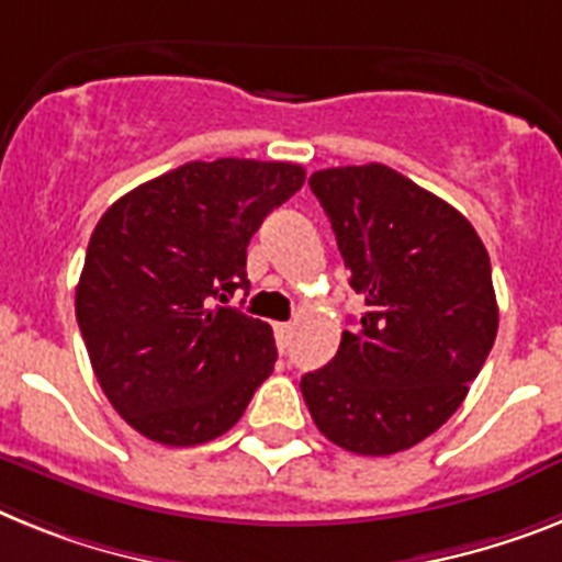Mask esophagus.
I'll return each instance as SVG.
<instances>
[{
	"label": "esophagus",
	"mask_w": 562,
	"mask_h": 562,
	"mask_svg": "<svg viewBox=\"0 0 562 562\" xmlns=\"http://www.w3.org/2000/svg\"><path fill=\"white\" fill-rule=\"evenodd\" d=\"M273 331H277V346H280V351H285V348L291 346V337H294V325L277 323L273 325Z\"/></svg>",
	"instance_id": "1"
}]
</instances>
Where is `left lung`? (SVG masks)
I'll use <instances>...</instances> for the list:
<instances>
[{"instance_id": "left-lung-1", "label": "left lung", "mask_w": 562, "mask_h": 562, "mask_svg": "<svg viewBox=\"0 0 562 562\" xmlns=\"http://www.w3.org/2000/svg\"><path fill=\"white\" fill-rule=\"evenodd\" d=\"M366 314L334 360L303 376L319 431L339 449H412L460 408L497 337L483 239L449 202L389 165L311 173Z\"/></svg>"}]
</instances>
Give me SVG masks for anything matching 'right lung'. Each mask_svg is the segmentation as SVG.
Segmentation results:
<instances>
[{
    "label": "right lung",
    "mask_w": 562,
    "mask_h": 562,
    "mask_svg": "<svg viewBox=\"0 0 562 562\" xmlns=\"http://www.w3.org/2000/svg\"><path fill=\"white\" fill-rule=\"evenodd\" d=\"M305 171L291 162H186L102 214L77 285L93 374L131 428L162 446L228 431L277 362L271 325L231 308L245 248Z\"/></svg>",
    "instance_id": "right-lung-1"
}]
</instances>
